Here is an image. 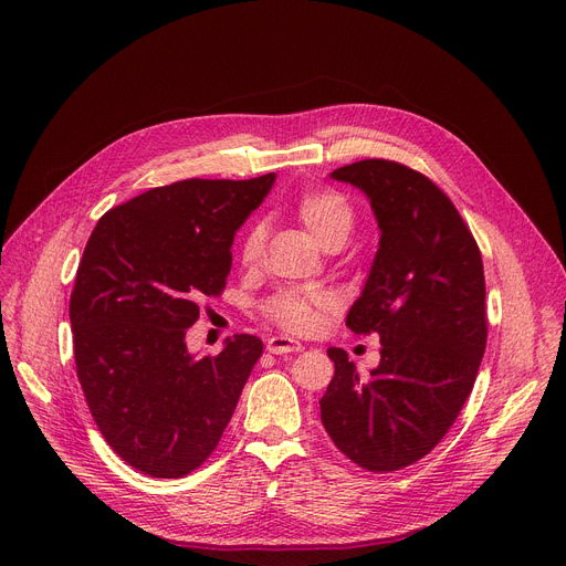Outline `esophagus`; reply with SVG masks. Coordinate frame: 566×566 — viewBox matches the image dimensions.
<instances>
[{
    "instance_id": "1",
    "label": "esophagus",
    "mask_w": 566,
    "mask_h": 566,
    "mask_svg": "<svg viewBox=\"0 0 566 566\" xmlns=\"http://www.w3.org/2000/svg\"><path fill=\"white\" fill-rule=\"evenodd\" d=\"M266 348L273 355H286V353H300L305 346L291 336H271L266 342Z\"/></svg>"
}]
</instances>
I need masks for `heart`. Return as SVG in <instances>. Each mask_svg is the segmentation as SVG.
Segmentation results:
<instances>
[{
  "instance_id": "1",
  "label": "heart",
  "mask_w": 566,
  "mask_h": 566,
  "mask_svg": "<svg viewBox=\"0 0 566 566\" xmlns=\"http://www.w3.org/2000/svg\"><path fill=\"white\" fill-rule=\"evenodd\" d=\"M295 218L305 224V230L323 248L344 245L353 232L355 209L353 205L332 188H307L293 200ZM263 228L252 224L241 243V261L252 266L261 256ZM327 295L316 289H284L271 295L261 305V312L280 327L289 332H310L316 327L321 312L327 307Z\"/></svg>"
}]
</instances>
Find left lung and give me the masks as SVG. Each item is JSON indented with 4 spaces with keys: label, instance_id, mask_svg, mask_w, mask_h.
<instances>
[{
    "label": "left lung",
    "instance_id": "8db88e82",
    "mask_svg": "<svg viewBox=\"0 0 566 566\" xmlns=\"http://www.w3.org/2000/svg\"><path fill=\"white\" fill-rule=\"evenodd\" d=\"M366 193L380 248L348 312L355 334H380L382 357L359 378L329 348L334 378L321 421L334 446L373 473L426 458L455 423L486 346L480 248L441 188L398 161L364 159L332 172Z\"/></svg>",
    "mask_w": 566,
    "mask_h": 566
}]
</instances>
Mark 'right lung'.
Instances as JSON below:
<instances>
[{"label":"right lung","instance_id":"1","mask_svg":"<svg viewBox=\"0 0 566 566\" xmlns=\"http://www.w3.org/2000/svg\"><path fill=\"white\" fill-rule=\"evenodd\" d=\"M275 172L184 179L108 209L70 295L74 364L106 443L136 471L181 478L213 453L261 357L254 334L193 357L186 329L220 295L232 241Z\"/></svg>","mask_w":566,"mask_h":566}]
</instances>
